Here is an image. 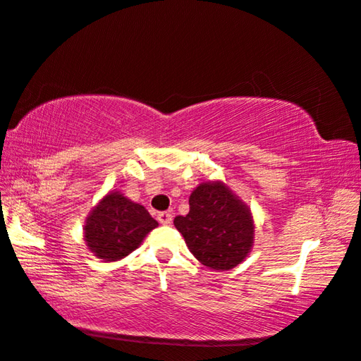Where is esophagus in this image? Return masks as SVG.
<instances>
[{
    "mask_svg": "<svg viewBox=\"0 0 361 361\" xmlns=\"http://www.w3.org/2000/svg\"><path fill=\"white\" fill-rule=\"evenodd\" d=\"M173 214L171 212H160L158 214V222H160L161 225H171L173 224Z\"/></svg>",
    "mask_w": 361,
    "mask_h": 361,
    "instance_id": "esophagus-1",
    "label": "esophagus"
}]
</instances>
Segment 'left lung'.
Returning <instances> with one entry per match:
<instances>
[{
  "label": "left lung",
  "mask_w": 361,
  "mask_h": 361,
  "mask_svg": "<svg viewBox=\"0 0 361 361\" xmlns=\"http://www.w3.org/2000/svg\"><path fill=\"white\" fill-rule=\"evenodd\" d=\"M190 211L174 226L193 257L204 267L228 271L254 247L255 224L250 207L222 180L201 182L188 198Z\"/></svg>",
  "instance_id": "8db88e82"
}]
</instances>
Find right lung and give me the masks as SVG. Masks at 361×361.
<instances>
[{
	"label": "right lung",
	"mask_w": 361,
	"mask_h": 361,
	"mask_svg": "<svg viewBox=\"0 0 361 361\" xmlns=\"http://www.w3.org/2000/svg\"><path fill=\"white\" fill-rule=\"evenodd\" d=\"M158 222L142 204L112 190L93 207L84 225L88 250L103 262H117L136 250Z\"/></svg>",
	"instance_id": "add662e5"
}]
</instances>
